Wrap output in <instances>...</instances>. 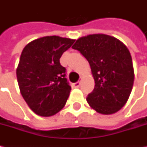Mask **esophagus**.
Listing matches in <instances>:
<instances>
[{
  "instance_id": "1",
  "label": "esophagus",
  "mask_w": 147,
  "mask_h": 147,
  "mask_svg": "<svg viewBox=\"0 0 147 147\" xmlns=\"http://www.w3.org/2000/svg\"><path fill=\"white\" fill-rule=\"evenodd\" d=\"M79 86H80V82H78V81L73 83V87H74V88H78Z\"/></svg>"
}]
</instances>
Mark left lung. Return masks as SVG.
Returning a JSON list of instances; mask_svg holds the SVG:
<instances>
[{
    "mask_svg": "<svg viewBox=\"0 0 147 147\" xmlns=\"http://www.w3.org/2000/svg\"><path fill=\"white\" fill-rule=\"evenodd\" d=\"M72 48L88 59L95 80L89 105L103 115L114 114L126 104L134 81L133 60L124 44L105 34L78 39Z\"/></svg>",
    "mask_w": 147,
    "mask_h": 147,
    "instance_id": "obj_1",
    "label": "left lung"
}]
</instances>
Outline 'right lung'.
Here are the masks:
<instances>
[{"mask_svg": "<svg viewBox=\"0 0 147 147\" xmlns=\"http://www.w3.org/2000/svg\"><path fill=\"white\" fill-rule=\"evenodd\" d=\"M74 42L58 36L41 37L21 53L16 70L20 92L38 115H54L65 106L71 87L59 59Z\"/></svg>", "mask_w": 147, "mask_h": 147, "instance_id": "obj_1", "label": "right lung"}]
</instances>
